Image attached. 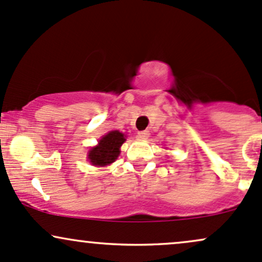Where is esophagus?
<instances>
[{
  "mask_svg": "<svg viewBox=\"0 0 262 262\" xmlns=\"http://www.w3.org/2000/svg\"><path fill=\"white\" fill-rule=\"evenodd\" d=\"M149 136V131H147V130H143V131H140L137 134V137L138 138H141V140H146L147 137Z\"/></svg>",
  "mask_w": 262,
  "mask_h": 262,
  "instance_id": "esophagus-1",
  "label": "esophagus"
}]
</instances>
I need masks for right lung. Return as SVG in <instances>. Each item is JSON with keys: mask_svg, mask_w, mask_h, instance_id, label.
Instances as JSON below:
<instances>
[{"mask_svg": "<svg viewBox=\"0 0 262 262\" xmlns=\"http://www.w3.org/2000/svg\"><path fill=\"white\" fill-rule=\"evenodd\" d=\"M126 141V136L120 131H110L100 138L99 142L88 152V159L92 165L105 167L118 159L120 147Z\"/></svg>", "mask_w": 262, "mask_h": 262, "instance_id": "1", "label": "right lung"}]
</instances>
